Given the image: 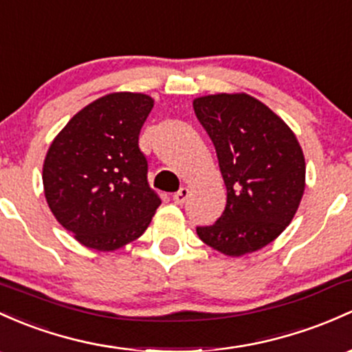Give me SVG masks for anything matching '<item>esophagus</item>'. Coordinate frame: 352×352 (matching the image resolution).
I'll use <instances>...</instances> for the list:
<instances>
[{
	"instance_id": "esophagus-1",
	"label": "esophagus",
	"mask_w": 352,
	"mask_h": 352,
	"mask_svg": "<svg viewBox=\"0 0 352 352\" xmlns=\"http://www.w3.org/2000/svg\"><path fill=\"white\" fill-rule=\"evenodd\" d=\"M188 196H190V190H188V188H181L179 191H176L175 195H173V201H175L176 205H183L188 199Z\"/></svg>"
}]
</instances>
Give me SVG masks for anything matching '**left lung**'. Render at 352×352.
<instances>
[{"label":"left lung","instance_id":"left-lung-1","mask_svg":"<svg viewBox=\"0 0 352 352\" xmlns=\"http://www.w3.org/2000/svg\"><path fill=\"white\" fill-rule=\"evenodd\" d=\"M217 149L226 206L198 236L230 256L260 250L292 221L305 188L297 138L265 104L247 94H218L192 102Z\"/></svg>","mask_w":352,"mask_h":352}]
</instances>
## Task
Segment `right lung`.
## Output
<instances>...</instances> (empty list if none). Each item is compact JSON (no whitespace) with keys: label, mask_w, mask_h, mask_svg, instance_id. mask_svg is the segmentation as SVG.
Masks as SVG:
<instances>
[{"label":"right lung","mask_w":352,"mask_h":352,"mask_svg":"<svg viewBox=\"0 0 352 352\" xmlns=\"http://www.w3.org/2000/svg\"><path fill=\"white\" fill-rule=\"evenodd\" d=\"M153 105L144 94L102 97L72 117L48 149L47 203L85 247L100 252L124 247L146 232L161 205L139 147Z\"/></svg>","instance_id":"right-lung-1"}]
</instances>
